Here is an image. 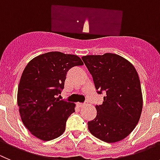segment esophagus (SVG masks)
Instances as JSON below:
<instances>
[{"instance_id": "34e87169", "label": "esophagus", "mask_w": 160, "mask_h": 160, "mask_svg": "<svg viewBox=\"0 0 160 160\" xmlns=\"http://www.w3.org/2000/svg\"><path fill=\"white\" fill-rule=\"evenodd\" d=\"M78 105H79V106H80V107H82V106H83V105H84V103H79Z\"/></svg>"}]
</instances>
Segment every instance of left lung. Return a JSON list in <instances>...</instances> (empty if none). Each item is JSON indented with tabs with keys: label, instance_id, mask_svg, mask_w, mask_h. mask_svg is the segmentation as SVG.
<instances>
[{
	"label": "left lung",
	"instance_id": "left-lung-1",
	"mask_svg": "<svg viewBox=\"0 0 160 160\" xmlns=\"http://www.w3.org/2000/svg\"><path fill=\"white\" fill-rule=\"evenodd\" d=\"M82 60L98 94L105 93L103 104L96 105V118L88 122L89 132L107 143L122 140L136 128L143 108L137 72L128 60L113 53L86 56Z\"/></svg>",
	"mask_w": 160,
	"mask_h": 160
}]
</instances>
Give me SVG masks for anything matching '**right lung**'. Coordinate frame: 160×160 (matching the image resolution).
I'll return each instance as SVG.
<instances>
[{
    "instance_id": "obj_1",
    "label": "right lung",
    "mask_w": 160,
    "mask_h": 160,
    "mask_svg": "<svg viewBox=\"0 0 160 160\" xmlns=\"http://www.w3.org/2000/svg\"><path fill=\"white\" fill-rule=\"evenodd\" d=\"M76 55L51 52L35 57L27 64L19 83L17 104L21 120L33 136L49 141L65 131L75 103L60 100L68 71L83 65Z\"/></svg>"
}]
</instances>
